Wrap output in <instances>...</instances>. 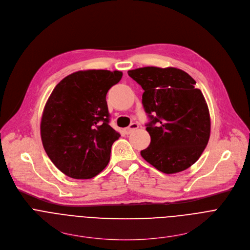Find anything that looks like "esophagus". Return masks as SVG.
I'll return each mask as SVG.
<instances>
[{"mask_svg":"<svg viewBox=\"0 0 250 250\" xmlns=\"http://www.w3.org/2000/svg\"><path fill=\"white\" fill-rule=\"evenodd\" d=\"M137 128H138V125L135 124V123H133V124H131L128 127H125V128L124 129V131H125V134H129L130 132H132L133 130H135V129H137Z\"/></svg>","mask_w":250,"mask_h":250,"instance_id":"1","label":"esophagus"}]
</instances>
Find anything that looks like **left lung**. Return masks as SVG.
<instances>
[{
	"label": "left lung",
	"mask_w": 250,
	"mask_h": 250,
	"mask_svg": "<svg viewBox=\"0 0 250 250\" xmlns=\"http://www.w3.org/2000/svg\"><path fill=\"white\" fill-rule=\"evenodd\" d=\"M127 73L144 90L142 104L151 119L146 127L151 142L141 150L142 158L164 174L188 169L203 153L211 130L208 105L195 80L172 66H144Z\"/></svg>",
	"instance_id": "1"
}]
</instances>
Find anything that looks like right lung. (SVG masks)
I'll return each mask as SVG.
<instances>
[{"label":"right lung","mask_w":250,"mask_h":250,"mask_svg":"<svg viewBox=\"0 0 250 250\" xmlns=\"http://www.w3.org/2000/svg\"><path fill=\"white\" fill-rule=\"evenodd\" d=\"M122 76L119 70H78L62 78L49 96L41 139L48 157L65 176L87 180L107 167L121 134L109 125L106 95Z\"/></svg>","instance_id":"right-lung-1"}]
</instances>
